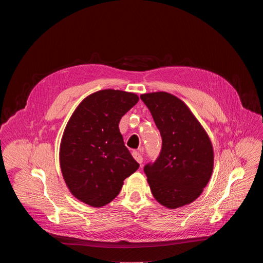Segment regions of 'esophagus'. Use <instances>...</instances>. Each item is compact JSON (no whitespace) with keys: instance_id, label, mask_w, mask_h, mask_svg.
Here are the masks:
<instances>
[{"instance_id":"1","label":"esophagus","mask_w":263,"mask_h":263,"mask_svg":"<svg viewBox=\"0 0 263 263\" xmlns=\"http://www.w3.org/2000/svg\"><path fill=\"white\" fill-rule=\"evenodd\" d=\"M132 156L134 157V159H135L139 164L142 163L143 158H142V156H141V154H140L139 151H133V152H132Z\"/></svg>"}]
</instances>
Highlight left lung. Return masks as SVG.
<instances>
[{
    "instance_id": "1",
    "label": "left lung",
    "mask_w": 263,
    "mask_h": 263,
    "mask_svg": "<svg viewBox=\"0 0 263 263\" xmlns=\"http://www.w3.org/2000/svg\"><path fill=\"white\" fill-rule=\"evenodd\" d=\"M140 99L162 138L159 157L143 167L149 189L166 208L191 204L202 194L212 174L213 148L209 136L177 97L158 91L143 93Z\"/></svg>"
}]
</instances>
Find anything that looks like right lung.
I'll use <instances>...</instances> for the list:
<instances>
[{"instance_id": "right-lung-1", "label": "right lung", "mask_w": 263, "mask_h": 263, "mask_svg": "<svg viewBox=\"0 0 263 263\" xmlns=\"http://www.w3.org/2000/svg\"><path fill=\"white\" fill-rule=\"evenodd\" d=\"M138 100L132 92L104 89L86 97L71 115L60 143V167L69 192L81 202L105 206L139 167L119 129Z\"/></svg>"}]
</instances>
